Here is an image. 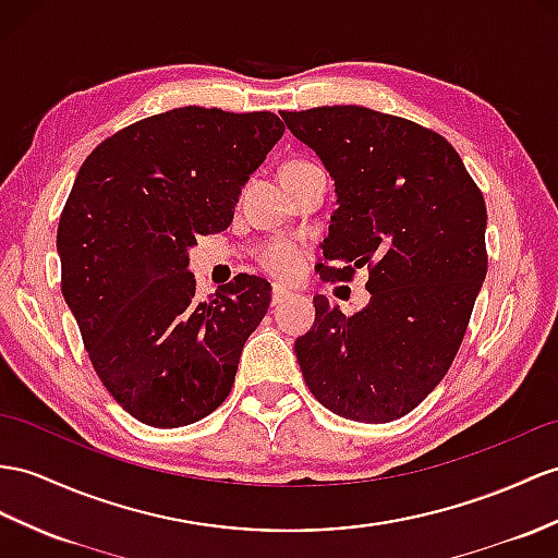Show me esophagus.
Returning <instances> with one entry per match:
<instances>
[{"label":"esophagus","mask_w":558,"mask_h":558,"mask_svg":"<svg viewBox=\"0 0 558 558\" xmlns=\"http://www.w3.org/2000/svg\"><path fill=\"white\" fill-rule=\"evenodd\" d=\"M287 298H289L287 289H281V287L271 289V305H281L283 301H287Z\"/></svg>","instance_id":"esophagus-1"}]
</instances>
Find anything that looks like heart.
<instances>
[{
  "instance_id": "b5f03b06",
  "label": "heart",
  "mask_w": 558,
  "mask_h": 558,
  "mask_svg": "<svg viewBox=\"0 0 558 558\" xmlns=\"http://www.w3.org/2000/svg\"><path fill=\"white\" fill-rule=\"evenodd\" d=\"M312 166H315V162L301 160V158L289 160L283 162L281 177L298 174ZM301 260H303V253L291 239H271L260 251H257V263H260V267L269 271V275H275L277 279H293L298 275V269H301Z\"/></svg>"
}]
</instances>
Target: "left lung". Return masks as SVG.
I'll list each match as a JSON object with an SVG mask.
<instances>
[{"label":"left lung","mask_w":558,"mask_h":558,"mask_svg":"<svg viewBox=\"0 0 558 558\" xmlns=\"http://www.w3.org/2000/svg\"><path fill=\"white\" fill-rule=\"evenodd\" d=\"M333 177L324 281L369 269L372 301L345 317L324 295L295 341L305 384L333 414L386 424L410 414L450 369L487 271V210L442 134L364 106L281 111Z\"/></svg>","instance_id":"1"}]
</instances>
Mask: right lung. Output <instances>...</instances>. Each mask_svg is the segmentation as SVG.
Masks as SVG:
<instances>
[{
	"label": "right lung",
	"mask_w": 558,
	"mask_h": 558,
	"mask_svg": "<svg viewBox=\"0 0 558 558\" xmlns=\"http://www.w3.org/2000/svg\"><path fill=\"white\" fill-rule=\"evenodd\" d=\"M281 134L269 111L172 108L104 140L75 177L57 232L61 291L94 372L146 426L194 424L234 386L271 287L239 275L198 303L186 251L229 227Z\"/></svg>",
	"instance_id": "1"
}]
</instances>
